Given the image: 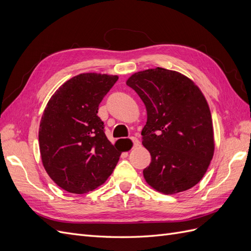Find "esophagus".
Segmentation results:
<instances>
[{
	"mask_svg": "<svg viewBox=\"0 0 251 251\" xmlns=\"http://www.w3.org/2000/svg\"><path fill=\"white\" fill-rule=\"evenodd\" d=\"M131 140H132V143H133V148H136V147L139 146L140 142L136 137H131Z\"/></svg>",
	"mask_w": 251,
	"mask_h": 251,
	"instance_id": "34e87169",
	"label": "esophagus"
}]
</instances>
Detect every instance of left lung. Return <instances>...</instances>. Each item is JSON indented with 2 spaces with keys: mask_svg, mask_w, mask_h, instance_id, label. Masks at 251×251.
<instances>
[{
  "mask_svg": "<svg viewBox=\"0 0 251 251\" xmlns=\"http://www.w3.org/2000/svg\"><path fill=\"white\" fill-rule=\"evenodd\" d=\"M126 85L148 112L141 132L151 157L143 170L147 183L165 195L199 183L215 151L211 114L200 88L180 72L160 67L132 74Z\"/></svg>",
  "mask_w": 251,
  "mask_h": 251,
  "instance_id": "1",
  "label": "left lung"
}]
</instances>
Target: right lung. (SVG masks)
I'll return each instance as SVG.
<instances>
[{
	"instance_id": "obj_1",
	"label": "right lung",
	"mask_w": 251,
	"mask_h": 251,
	"mask_svg": "<svg viewBox=\"0 0 251 251\" xmlns=\"http://www.w3.org/2000/svg\"><path fill=\"white\" fill-rule=\"evenodd\" d=\"M117 75L81 73L64 82L44 110L39 130L42 162L65 191L85 194L103 184L121 151L104 134L98 105Z\"/></svg>"
}]
</instances>
